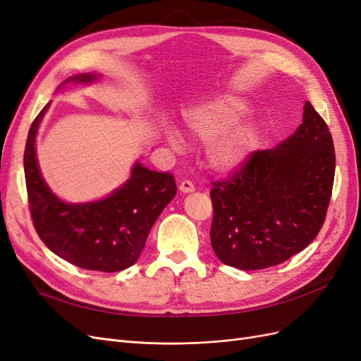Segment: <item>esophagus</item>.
I'll return each mask as SVG.
<instances>
[{"instance_id":"1","label":"esophagus","mask_w":361,"mask_h":361,"mask_svg":"<svg viewBox=\"0 0 361 361\" xmlns=\"http://www.w3.org/2000/svg\"><path fill=\"white\" fill-rule=\"evenodd\" d=\"M179 190H180V192H183V194H188V192H192V191L195 190V187H194V183H192L191 180H183V182H180V185H179Z\"/></svg>"}]
</instances>
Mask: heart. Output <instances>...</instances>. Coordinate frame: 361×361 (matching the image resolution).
<instances>
[{"instance_id": "1", "label": "heart", "mask_w": 361, "mask_h": 361, "mask_svg": "<svg viewBox=\"0 0 361 361\" xmlns=\"http://www.w3.org/2000/svg\"><path fill=\"white\" fill-rule=\"evenodd\" d=\"M251 105L244 97L224 94L214 97L185 113V126L194 138L207 143L206 158L216 171L236 170L251 158L260 143V128L245 118ZM167 143L173 149L182 147V137L176 129H164Z\"/></svg>"}]
</instances>
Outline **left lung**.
I'll list each match as a JSON object with an SVG mask.
<instances>
[{
	"mask_svg": "<svg viewBox=\"0 0 361 361\" xmlns=\"http://www.w3.org/2000/svg\"><path fill=\"white\" fill-rule=\"evenodd\" d=\"M336 170L330 129L313 105L285 141L256 150L226 180L214 182L211 244L223 264L244 271L274 267L319 233Z\"/></svg>",
	"mask_w": 361,
	"mask_h": 361,
	"instance_id": "1",
	"label": "left lung"
}]
</instances>
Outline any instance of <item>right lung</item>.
Here are the masks:
<instances>
[{
    "instance_id": "1",
    "label": "right lung",
    "mask_w": 361,
    "mask_h": 361,
    "mask_svg": "<svg viewBox=\"0 0 361 361\" xmlns=\"http://www.w3.org/2000/svg\"><path fill=\"white\" fill-rule=\"evenodd\" d=\"M99 78V73H78L61 85L92 84ZM49 105L43 106L32 122L24 152L28 203L36 232L52 253L75 267L104 272L126 269L135 264L152 226L176 195L173 174L135 162L130 178L105 199L63 202L43 179L36 157L37 130Z\"/></svg>"
}]
</instances>
